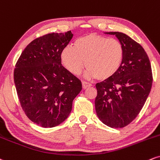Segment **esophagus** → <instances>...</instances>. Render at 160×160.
Instances as JSON below:
<instances>
[{"label": "esophagus", "mask_w": 160, "mask_h": 160, "mask_svg": "<svg viewBox=\"0 0 160 160\" xmlns=\"http://www.w3.org/2000/svg\"><path fill=\"white\" fill-rule=\"evenodd\" d=\"M91 84L90 83H88V82H82V88H83V89H86V88L91 87Z\"/></svg>", "instance_id": "34e87169"}]
</instances>
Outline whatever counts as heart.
<instances>
[{
	"mask_svg": "<svg viewBox=\"0 0 160 160\" xmlns=\"http://www.w3.org/2000/svg\"><path fill=\"white\" fill-rule=\"evenodd\" d=\"M123 53V47L118 39L91 33L77 39L72 47H66L61 52V61L76 76L82 72L85 61V76L103 81L117 73Z\"/></svg>",
	"mask_w": 160,
	"mask_h": 160,
	"instance_id": "obj_1",
	"label": "heart"
}]
</instances>
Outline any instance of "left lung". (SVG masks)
<instances>
[{
    "label": "left lung",
    "instance_id": "8db88e82",
    "mask_svg": "<svg viewBox=\"0 0 160 160\" xmlns=\"http://www.w3.org/2000/svg\"><path fill=\"white\" fill-rule=\"evenodd\" d=\"M115 35L123 47V58L118 71L96 84L95 108L99 119L112 128H122L137 117L149 95L153 82L151 66L142 46L121 32Z\"/></svg>",
    "mask_w": 160,
    "mask_h": 160
}]
</instances>
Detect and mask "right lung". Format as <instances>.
Here are the masks:
<instances>
[{"label": "right lung", "mask_w": 160, "mask_h": 160, "mask_svg": "<svg viewBox=\"0 0 160 160\" xmlns=\"http://www.w3.org/2000/svg\"><path fill=\"white\" fill-rule=\"evenodd\" d=\"M72 36L69 31L35 39L16 64L14 82L21 106L32 122L45 128L68 118L82 89L81 81L61 64V52Z\"/></svg>", "instance_id": "obj_1"}]
</instances>
